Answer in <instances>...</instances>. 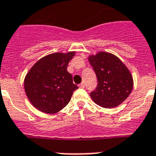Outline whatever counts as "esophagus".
I'll use <instances>...</instances> for the list:
<instances>
[{"label":"esophagus","instance_id":"esophagus-1","mask_svg":"<svg viewBox=\"0 0 156 156\" xmlns=\"http://www.w3.org/2000/svg\"><path fill=\"white\" fill-rule=\"evenodd\" d=\"M79 87L82 88V89H84V88H85V84H84V82H82V83L80 84Z\"/></svg>","mask_w":156,"mask_h":156}]
</instances>
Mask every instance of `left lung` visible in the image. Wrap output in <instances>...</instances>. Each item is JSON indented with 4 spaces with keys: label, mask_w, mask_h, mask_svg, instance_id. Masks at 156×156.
Instances as JSON below:
<instances>
[{
    "label": "left lung",
    "mask_w": 156,
    "mask_h": 156,
    "mask_svg": "<svg viewBox=\"0 0 156 156\" xmlns=\"http://www.w3.org/2000/svg\"><path fill=\"white\" fill-rule=\"evenodd\" d=\"M97 78V88L90 97L97 105L105 108L121 104L132 92L133 81L126 65L115 55L101 52L89 57Z\"/></svg>",
    "instance_id": "8db88e82"
}]
</instances>
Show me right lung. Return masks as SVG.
<instances>
[{"label": "right lung", "mask_w": 156, "mask_h": 156, "mask_svg": "<svg viewBox=\"0 0 156 156\" xmlns=\"http://www.w3.org/2000/svg\"><path fill=\"white\" fill-rule=\"evenodd\" d=\"M75 52L52 53L39 59L31 67L24 80L26 94L37 110L55 114L70 102L74 90L72 75L67 65Z\"/></svg>", "instance_id": "1"}]
</instances>
